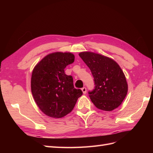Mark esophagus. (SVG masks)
<instances>
[{"instance_id": "obj_1", "label": "esophagus", "mask_w": 153, "mask_h": 153, "mask_svg": "<svg viewBox=\"0 0 153 153\" xmlns=\"http://www.w3.org/2000/svg\"><path fill=\"white\" fill-rule=\"evenodd\" d=\"M82 91L83 94H85L86 92H87V89L85 88V87H83V88L82 89Z\"/></svg>"}]
</instances>
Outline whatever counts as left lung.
<instances>
[{
	"mask_svg": "<svg viewBox=\"0 0 153 153\" xmlns=\"http://www.w3.org/2000/svg\"><path fill=\"white\" fill-rule=\"evenodd\" d=\"M79 56L91 71L95 89L89 92L97 108L112 111L121 105L128 93L126 76L116 61L92 52H82Z\"/></svg>",
	"mask_w": 153,
	"mask_h": 153,
	"instance_id": "left-lung-1",
	"label": "left lung"
}]
</instances>
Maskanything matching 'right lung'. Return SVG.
<instances>
[{
	"instance_id": "right-lung-1",
	"label": "right lung",
	"mask_w": 153,
	"mask_h": 153,
	"mask_svg": "<svg viewBox=\"0 0 153 153\" xmlns=\"http://www.w3.org/2000/svg\"><path fill=\"white\" fill-rule=\"evenodd\" d=\"M74 58L71 53L55 52L45 56L32 71L31 89L35 102L51 118H60L71 112L83 94L74 88L72 77L64 73Z\"/></svg>"
}]
</instances>
